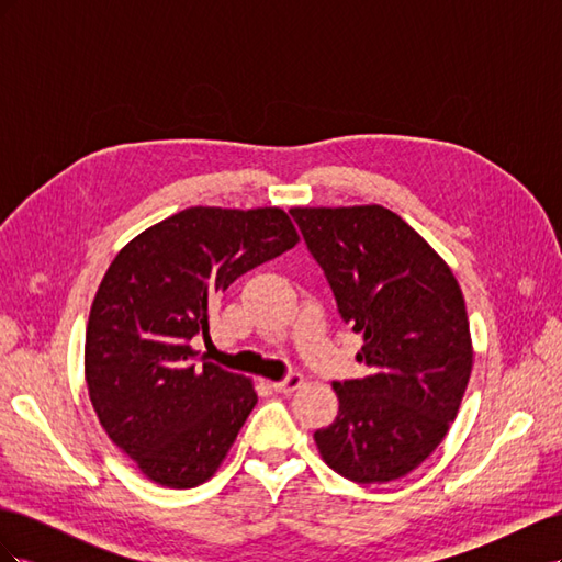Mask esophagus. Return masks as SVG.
<instances>
[{
    "label": "esophagus",
    "mask_w": 562,
    "mask_h": 562,
    "mask_svg": "<svg viewBox=\"0 0 562 562\" xmlns=\"http://www.w3.org/2000/svg\"><path fill=\"white\" fill-rule=\"evenodd\" d=\"M302 382H304V380H302L300 372H291V375H288L285 380L271 384V389L279 391V394H293L295 389H300V386H302Z\"/></svg>",
    "instance_id": "obj_1"
}]
</instances>
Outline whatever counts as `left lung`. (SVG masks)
I'll return each instance as SVG.
<instances>
[{"mask_svg":"<svg viewBox=\"0 0 562 562\" xmlns=\"http://www.w3.org/2000/svg\"><path fill=\"white\" fill-rule=\"evenodd\" d=\"M353 333L363 380L335 382V422L314 440L333 471L370 485L403 479L446 438L473 349L446 260L384 206L291 209Z\"/></svg>","mask_w":562,"mask_h":562,"instance_id":"1","label":"left lung"}]
</instances>
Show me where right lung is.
I'll return each instance as SVG.
<instances>
[{
  "instance_id": "add662e5",
  "label": "right lung",
  "mask_w": 562,
  "mask_h": 562,
  "mask_svg": "<svg viewBox=\"0 0 562 562\" xmlns=\"http://www.w3.org/2000/svg\"><path fill=\"white\" fill-rule=\"evenodd\" d=\"M281 209H184L119 250L91 304L83 370L93 411L138 469L194 487L223 464L258 403L250 380L196 366L211 302L297 244Z\"/></svg>"
}]
</instances>
